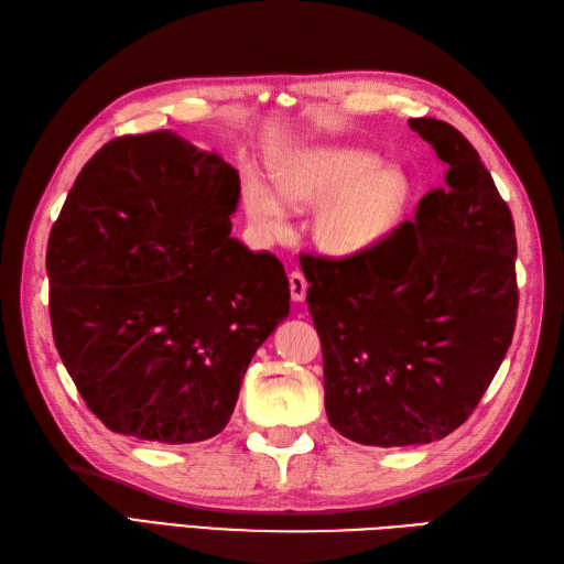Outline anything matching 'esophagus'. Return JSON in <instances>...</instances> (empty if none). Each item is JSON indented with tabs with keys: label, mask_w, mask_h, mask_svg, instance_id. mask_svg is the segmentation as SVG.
Returning <instances> with one entry per match:
<instances>
[{
	"label": "esophagus",
	"mask_w": 564,
	"mask_h": 564,
	"mask_svg": "<svg viewBox=\"0 0 564 564\" xmlns=\"http://www.w3.org/2000/svg\"><path fill=\"white\" fill-rule=\"evenodd\" d=\"M288 283H291V295L295 302H302L307 297V279L302 276L300 271H293L291 276H288Z\"/></svg>",
	"instance_id": "obj_1"
}]
</instances>
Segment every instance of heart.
I'll list each match as a JSON object with an SVG mask.
<instances>
[{"instance_id": "1", "label": "heart", "mask_w": 564, "mask_h": 564, "mask_svg": "<svg viewBox=\"0 0 564 564\" xmlns=\"http://www.w3.org/2000/svg\"><path fill=\"white\" fill-rule=\"evenodd\" d=\"M279 195L250 173L242 183V207L262 236L279 238L293 209H316L314 240L328 254L350 257L369 250L395 226L410 183L395 169L359 148H314L276 166Z\"/></svg>"}]
</instances>
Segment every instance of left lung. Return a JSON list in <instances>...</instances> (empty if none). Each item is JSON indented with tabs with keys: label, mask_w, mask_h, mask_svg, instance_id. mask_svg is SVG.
<instances>
[{
	"label": "left lung",
	"mask_w": 564,
	"mask_h": 564,
	"mask_svg": "<svg viewBox=\"0 0 564 564\" xmlns=\"http://www.w3.org/2000/svg\"><path fill=\"white\" fill-rule=\"evenodd\" d=\"M410 128L447 166L445 185L365 252L300 257L328 422L379 447L467 422L510 348L519 300L514 221L479 152L445 121Z\"/></svg>",
	"instance_id": "8db88e82"
}]
</instances>
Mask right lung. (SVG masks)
I'll return each mask as SVG.
<instances>
[{"mask_svg": "<svg viewBox=\"0 0 564 564\" xmlns=\"http://www.w3.org/2000/svg\"><path fill=\"white\" fill-rule=\"evenodd\" d=\"M238 171L171 131L107 142L47 242L54 345L111 431L197 443L234 414L250 359L291 312L285 269L230 238Z\"/></svg>", "mask_w": 564, "mask_h": 564, "instance_id": "right-lung-1", "label": "right lung"}]
</instances>
